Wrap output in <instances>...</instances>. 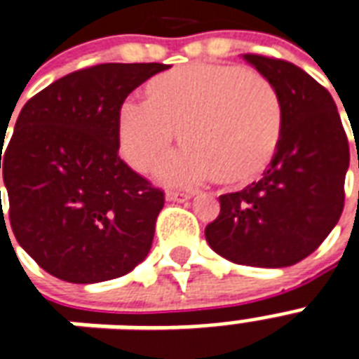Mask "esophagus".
Returning a JSON list of instances; mask_svg holds the SVG:
<instances>
[{"mask_svg":"<svg viewBox=\"0 0 359 359\" xmlns=\"http://www.w3.org/2000/svg\"><path fill=\"white\" fill-rule=\"evenodd\" d=\"M191 198V194L182 193V191H166V200L170 202H187Z\"/></svg>","mask_w":359,"mask_h":359,"instance_id":"34e87169","label":"esophagus"}]
</instances>
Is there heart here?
<instances>
[{
    "instance_id": "b5f03b06",
    "label": "heart",
    "mask_w": 359,
    "mask_h": 359,
    "mask_svg": "<svg viewBox=\"0 0 359 359\" xmlns=\"http://www.w3.org/2000/svg\"><path fill=\"white\" fill-rule=\"evenodd\" d=\"M148 102L125 99L116 112L119 155L149 170L174 136L187 148L168 155L157 176L168 183L217 177L224 187L257 182L271 165L283 135L273 88L260 74L221 63H191L146 84Z\"/></svg>"
}]
</instances>
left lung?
Returning a JSON list of instances; mask_svg holds the SVG:
<instances>
[{
	"label": "left lung",
	"mask_w": 359,
	"mask_h": 359,
	"mask_svg": "<svg viewBox=\"0 0 359 359\" xmlns=\"http://www.w3.org/2000/svg\"><path fill=\"white\" fill-rule=\"evenodd\" d=\"M243 60L273 88L283 135L262 180L219 196L205 240L230 262L286 268L316 251L343 213L348 140L330 91L304 69L258 54Z\"/></svg>",
	"instance_id": "1"
}]
</instances>
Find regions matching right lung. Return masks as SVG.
I'll use <instances>...</instances> for the list:
<instances>
[{
    "label": "right lung",
    "instance_id": "right-lung-1",
    "mask_svg": "<svg viewBox=\"0 0 359 359\" xmlns=\"http://www.w3.org/2000/svg\"><path fill=\"white\" fill-rule=\"evenodd\" d=\"M166 69L102 63L67 74L24 104L1 146L16 241L57 279L102 283L148 257L165 194L119 159L116 112ZM0 213L5 223L1 191Z\"/></svg>",
    "mask_w": 359,
    "mask_h": 359
}]
</instances>
